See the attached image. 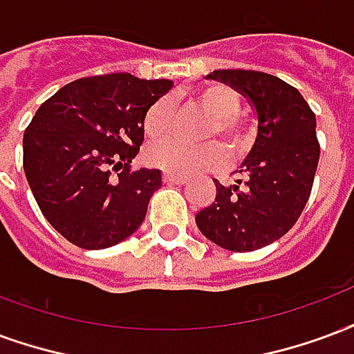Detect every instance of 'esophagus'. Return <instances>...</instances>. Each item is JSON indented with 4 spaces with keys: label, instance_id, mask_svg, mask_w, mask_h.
Listing matches in <instances>:
<instances>
[{
    "label": "esophagus",
    "instance_id": "1",
    "mask_svg": "<svg viewBox=\"0 0 354 354\" xmlns=\"http://www.w3.org/2000/svg\"><path fill=\"white\" fill-rule=\"evenodd\" d=\"M163 180L167 184H187V178L185 176H178V174H170V172H165Z\"/></svg>",
    "mask_w": 354,
    "mask_h": 354
}]
</instances>
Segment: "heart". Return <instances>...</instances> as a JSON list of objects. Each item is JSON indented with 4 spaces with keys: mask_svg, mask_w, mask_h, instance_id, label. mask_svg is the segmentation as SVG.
I'll return each mask as SVG.
<instances>
[{
    "mask_svg": "<svg viewBox=\"0 0 354 354\" xmlns=\"http://www.w3.org/2000/svg\"><path fill=\"white\" fill-rule=\"evenodd\" d=\"M191 99L212 114L206 137H223L232 153L236 156H242L243 151L250 150L253 142V127L245 118L238 114L240 95L234 88L227 84H208L193 91ZM170 122H172V112L169 101L157 99L144 114L142 125L146 137L150 140L167 137L170 133ZM146 159L151 167H157L165 172L189 176V174H201L223 167L227 161V150L219 142L189 146L176 140H163L150 146Z\"/></svg>",
    "mask_w": 354,
    "mask_h": 354,
    "instance_id": "obj_1",
    "label": "heart"
}]
</instances>
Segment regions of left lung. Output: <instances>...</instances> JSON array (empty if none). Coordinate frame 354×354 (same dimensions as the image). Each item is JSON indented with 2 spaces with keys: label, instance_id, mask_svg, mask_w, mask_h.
Masks as SVG:
<instances>
[{
  "label": "left lung",
  "instance_id": "obj_1",
  "mask_svg": "<svg viewBox=\"0 0 354 354\" xmlns=\"http://www.w3.org/2000/svg\"><path fill=\"white\" fill-rule=\"evenodd\" d=\"M210 77L250 99L259 133L243 180L229 187L214 180L216 198L195 219L219 248L248 253L289 232L310 198L321 151L315 114L297 88L263 71L219 69Z\"/></svg>",
  "mask_w": 354,
  "mask_h": 354
}]
</instances>
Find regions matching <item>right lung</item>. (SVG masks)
<instances>
[{"mask_svg": "<svg viewBox=\"0 0 354 354\" xmlns=\"http://www.w3.org/2000/svg\"><path fill=\"white\" fill-rule=\"evenodd\" d=\"M170 86L111 73L78 78L39 106L24 131V172L65 240L104 250L140 227L161 172L129 163L144 140V114Z\"/></svg>", "mask_w": 354, "mask_h": 354, "instance_id": "add662e5", "label": "right lung"}]
</instances>
